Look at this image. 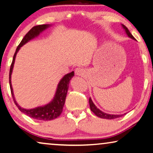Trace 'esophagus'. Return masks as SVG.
Returning a JSON list of instances; mask_svg holds the SVG:
<instances>
[{
  "mask_svg": "<svg viewBox=\"0 0 153 153\" xmlns=\"http://www.w3.org/2000/svg\"><path fill=\"white\" fill-rule=\"evenodd\" d=\"M85 69H83V68L82 67H77L75 70V73H76V74L77 76H84V74H85Z\"/></svg>",
  "mask_w": 153,
  "mask_h": 153,
  "instance_id": "esophagus-1",
  "label": "esophagus"
}]
</instances>
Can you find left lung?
<instances>
[{"label":"left lung","instance_id":"left-lung-1","mask_svg":"<svg viewBox=\"0 0 153 153\" xmlns=\"http://www.w3.org/2000/svg\"><path fill=\"white\" fill-rule=\"evenodd\" d=\"M122 27H123V28L125 29L126 33H127V35L128 36V37H130L133 40H135V38L133 37V36L131 33V32H130L127 27L125 25H122ZM89 105H90V108H91V111H92V112L94 113L95 115H97V117H99L100 118H103V119H107V120H112V119H115V118L122 117V116L123 115H111V114H108V113H105L102 112V111H100L99 108H97V107L95 106V104H93V101L91 100V97L89 98Z\"/></svg>","mask_w":153,"mask_h":153}]
</instances>
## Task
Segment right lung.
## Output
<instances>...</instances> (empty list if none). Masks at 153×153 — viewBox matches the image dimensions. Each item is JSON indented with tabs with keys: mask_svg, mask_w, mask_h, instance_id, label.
<instances>
[{
	"mask_svg": "<svg viewBox=\"0 0 153 153\" xmlns=\"http://www.w3.org/2000/svg\"><path fill=\"white\" fill-rule=\"evenodd\" d=\"M49 25H36L32 27L30 30H29L27 34L25 36L23 39L22 40L21 42L19 44V45L17 47L16 50L14 55L13 57V60L11 62L10 70V86L11 93L12 95V97L13 100V102L18 109L22 112L25 115H28L33 119L38 120H43V121H49L52 120L57 118L60 115V114L62 112L63 106L65 105V102L66 100V96H67V93L68 88H69V84L70 79L72 78L73 76H74V71H72L65 75V76L62 77V79L60 81L58 84V88H57L56 95H55L53 100L50 102L49 104H47L44 106L38 107V108H35L33 109H25L20 107L16 102L14 96H13V93L12 86H11V75L12 73V69L13 67V64H14L15 58L16 56V53H18V50L21 47L22 45L25 44L28 41L32 39V38H35L36 36H38L40 32H42L43 30L47 29Z\"/></svg>",
	"mask_w": 153,
	"mask_h": 153,
	"instance_id": "right-lung-1",
	"label": "right lung"
}]
</instances>
